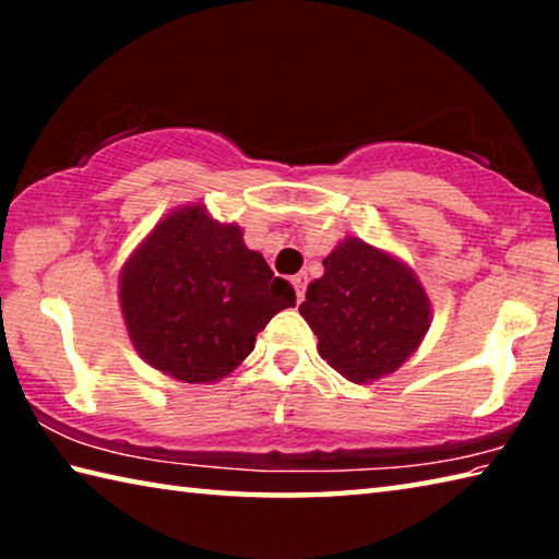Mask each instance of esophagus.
<instances>
[{
  "mask_svg": "<svg viewBox=\"0 0 559 559\" xmlns=\"http://www.w3.org/2000/svg\"><path fill=\"white\" fill-rule=\"evenodd\" d=\"M290 283H293V288H296V298H298V302L306 298V286H308V276L306 273H298V276H293L290 278Z\"/></svg>",
  "mask_w": 559,
  "mask_h": 559,
  "instance_id": "obj_1",
  "label": "esophagus"
}]
</instances>
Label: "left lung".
<instances>
[{
    "label": "left lung",
    "mask_w": 559,
    "mask_h": 559,
    "mask_svg": "<svg viewBox=\"0 0 559 559\" xmlns=\"http://www.w3.org/2000/svg\"><path fill=\"white\" fill-rule=\"evenodd\" d=\"M323 266L298 308L318 335L320 357L355 384L400 370L431 325L416 273L357 236L340 241Z\"/></svg>",
    "instance_id": "left-lung-1"
}]
</instances>
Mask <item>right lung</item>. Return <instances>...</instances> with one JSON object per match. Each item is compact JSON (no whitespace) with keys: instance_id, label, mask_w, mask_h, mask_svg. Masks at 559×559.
I'll return each mask as SVG.
<instances>
[{"instance_id":"obj_1","label":"right lung","mask_w":559,"mask_h":559,"mask_svg":"<svg viewBox=\"0 0 559 559\" xmlns=\"http://www.w3.org/2000/svg\"><path fill=\"white\" fill-rule=\"evenodd\" d=\"M296 290L276 278L236 224L204 204L167 214L120 271V308L132 347L187 384L222 380L251 355L257 335Z\"/></svg>"}]
</instances>
